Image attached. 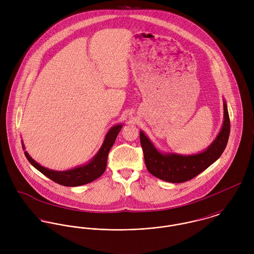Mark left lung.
<instances>
[{
    "label": "left lung",
    "instance_id": "1",
    "mask_svg": "<svg viewBox=\"0 0 254 254\" xmlns=\"http://www.w3.org/2000/svg\"><path fill=\"white\" fill-rule=\"evenodd\" d=\"M230 135V117L227 104L224 101V121L216 137L205 150L197 154L182 155L177 153H162L156 149L143 131L140 141L144 152L145 166L148 172L156 178L169 183L189 181L208 168L223 153Z\"/></svg>",
    "mask_w": 254,
    "mask_h": 254
}]
</instances>
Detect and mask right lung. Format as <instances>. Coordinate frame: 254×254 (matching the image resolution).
<instances>
[{
  "label": "right lung",
  "mask_w": 254,
  "mask_h": 254,
  "mask_svg": "<svg viewBox=\"0 0 254 254\" xmlns=\"http://www.w3.org/2000/svg\"><path fill=\"white\" fill-rule=\"evenodd\" d=\"M122 126H123L122 124H118L110 128L100 150L89 163L67 171H55V170L48 169L46 167L41 166L39 163H37L36 161L27 153V151H24V154L28 159V161L36 168L37 170H39L42 174L47 176L49 179L60 185H63L65 187H78V186L86 185L101 177L106 171L109 150L114 144L116 137L120 132ZM22 147L23 149H25L23 144H22Z\"/></svg>",
  "instance_id": "add662e5"
}]
</instances>
